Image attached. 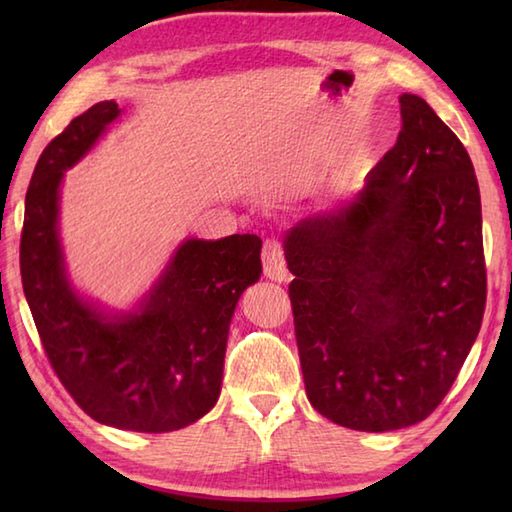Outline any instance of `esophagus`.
Instances as JSON below:
<instances>
[{
    "mask_svg": "<svg viewBox=\"0 0 512 512\" xmlns=\"http://www.w3.org/2000/svg\"><path fill=\"white\" fill-rule=\"evenodd\" d=\"M262 264H264V275L266 277L275 279V281H284L288 277L284 250H281L277 239H266V242H264Z\"/></svg>",
    "mask_w": 512,
    "mask_h": 512,
    "instance_id": "1",
    "label": "esophagus"
}]
</instances>
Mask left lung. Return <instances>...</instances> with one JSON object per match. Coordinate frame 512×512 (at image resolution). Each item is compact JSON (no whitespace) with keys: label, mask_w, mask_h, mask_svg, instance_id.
I'll return each mask as SVG.
<instances>
[{"label":"left lung","mask_w":512,"mask_h":512,"mask_svg":"<svg viewBox=\"0 0 512 512\" xmlns=\"http://www.w3.org/2000/svg\"><path fill=\"white\" fill-rule=\"evenodd\" d=\"M396 145L339 209L286 237L303 383L356 431L424 420L449 394L486 308L482 202L460 138L416 94Z\"/></svg>","instance_id":"8db88e82"}]
</instances>
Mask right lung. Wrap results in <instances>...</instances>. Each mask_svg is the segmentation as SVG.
I'll return each instance as SVG.
<instances>
[{
	"instance_id": "right-lung-1",
	"label": "right lung",
	"mask_w": 512,
	"mask_h": 512,
	"mask_svg": "<svg viewBox=\"0 0 512 512\" xmlns=\"http://www.w3.org/2000/svg\"><path fill=\"white\" fill-rule=\"evenodd\" d=\"M118 114L114 101L96 103L43 149L26 193L21 284L43 352L76 405L116 429L165 433L202 418L220 396L228 325L262 275V239H189L140 310L121 319L76 297L61 266L59 184Z\"/></svg>"
}]
</instances>
